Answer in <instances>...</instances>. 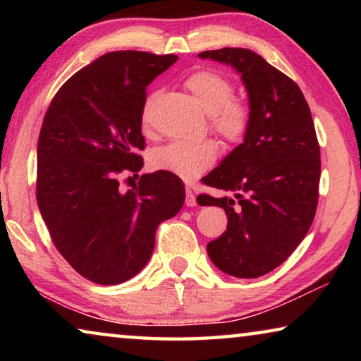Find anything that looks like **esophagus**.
I'll use <instances>...</instances> for the list:
<instances>
[{
    "label": "esophagus",
    "mask_w": 361,
    "mask_h": 361,
    "mask_svg": "<svg viewBox=\"0 0 361 361\" xmlns=\"http://www.w3.org/2000/svg\"><path fill=\"white\" fill-rule=\"evenodd\" d=\"M195 195H194V192H192V189L189 188V186H186V205L188 207H195Z\"/></svg>",
    "instance_id": "34e87169"
}]
</instances>
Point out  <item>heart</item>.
<instances>
[{
	"label": "heart",
	"mask_w": 361,
	"mask_h": 361,
	"mask_svg": "<svg viewBox=\"0 0 361 361\" xmlns=\"http://www.w3.org/2000/svg\"><path fill=\"white\" fill-rule=\"evenodd\" d=\"M195 100L210 113L213 130L229 143H240L252 124V111L247 103L232 99L234 84L215 70H197L185 81ZM218 145L210 138L197 142H172L159 146L149 154V166L181 176L194 178L215 164Z\"/></svg>",
	"instance_id": "b5f03b06"
}]
</instances>
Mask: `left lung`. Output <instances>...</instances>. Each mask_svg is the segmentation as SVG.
I'll return each mask as SVG.
<instances>
[{"instance_id":"obj_1","label":"left lung","mask_w":361,"mask_h":361,"mask_svg":"<svg viewBox=\"0 0 361 361\" xmlns=\"http://www.w3.org/2000/svg\"><path fill=\"white\" fill-rule=\"evenodd\" d=\"M199 57L240 73L252 111L243 143L202 178L235 195L200 194L202 205L228 215V228L207 253L229 276L261 277L295 252L314 221L322 162L312 114L298 84L250 49L223 47Z\"/></svg>"}]
</instances>
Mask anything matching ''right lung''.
Segmentation results:
<instances>
[{
    "mask_svg": "<svg viewBox=\"0 0 361 361\" xmlns=\"http://www.w3.org/2000/svg\"><path fill=\"white\" fill-rule=\"evenodd\" d=\"M176 60L108 52L75 73L46 111L36 199L59 253L90 282L118 285L137 276L154 250L157 226L185 204L181 180L164 170L142 175L127 192L119 185V175L143 167L146 87Z\"/></svg>",
    "mask_w": 361,
    "mask_h": 361,
    "instance_id": "right-lung-1",
    "label": "right lung"
}]
</instances>
